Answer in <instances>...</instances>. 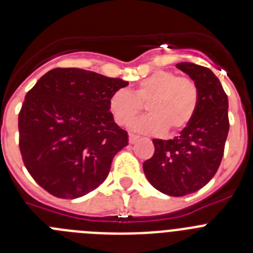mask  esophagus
<instances>
[{
    "instance_id": "34e87169",
    "label": "esophagus",
    "mask_w": 253,
    "mask_h": 253,
    "mask_svg": "<svg viewBox=\"0 0 253 253\" xmlns=\"http://www.w3.org/2000/svg\"><path fill=\"white\" fill-rule=\"evenodd\" d=\"M138 139H139V137L134 135V134H130V135H129V143H130V144H134V143L137 142Z\"/></svg>"
}]
</instances>
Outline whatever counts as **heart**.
I'll return each mask as SVG.
<instances>
[{
	"mask_svg": "<svg viewBox=\"0 0 253 253\" xmlns=\"http://www.w3.org/2000/svg\"><path fill=\"white\" fill-rule=\"evenodd\" d=\"M198 104V86L191 78L156 71L140 80L131 92L126 88L115 91L109 100V111L116 124L128 126L146 105L149 115L134 123V130L161 134L169 129L176 133L193 120Z\"/></svg>",
	"mask_w": 253,
	"mask_h": 253,
	"instance_id": "1",
	"label": "heart"
}]
</instances>
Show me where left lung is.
Returning <instances> with one entry per match:
<instances>
[{
	"instance_id": "8db88e82",
	"label": "left lung",
	"mask_w": 253,
	"mask_h": 253,
	"mask_svg": "<svg viewBox=\"0 0 253 253\" xmlns=\"http://www.w3.org/2000/svg\"><path fill=\"white\" fill-rule=\"evenodd\" d=\"M176 67L198 86V109L180 137L153 139L154 153L143 163V171L158 191L185 196L204 187L222 162L229 130L228 97L218 77L207 67L189 62Z\"/></svg>"
}]
</instances>
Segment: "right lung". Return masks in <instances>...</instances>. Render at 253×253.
<instances>
[{
    "label": "right lung",
    "instance_id": "obj_1",
    "mask_svg": "<svg viewBox=\"0 0 253 253\" xmlns=\"http://www.w3.org/2000/svg\"><path fill=\"white\" fill-rule=\"evenodd\" d=\"M128 84L86 69L55 68L26 93L20 152L31 177L49 194L81 198L104 182L114 156L128 146L109 100Z\"/></svg>",
    "mask_w": 253,
    "mask_h": 253
}]
</instances>
